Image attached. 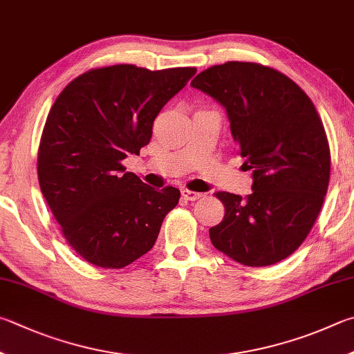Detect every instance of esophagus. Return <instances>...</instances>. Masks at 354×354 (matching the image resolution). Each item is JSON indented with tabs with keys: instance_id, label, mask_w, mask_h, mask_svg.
<instances>
[{
	"instance_id": "esophagus-1",
	"label": "esophagus",
	"mask_w": 354,
	"mask_h": 354,
	"mask_svg": "<svg viewBox=\"0 0 354 354\" xmlns=\"http://www.w3.org/2000/svg\"><path fill=\"white\" fill-rule=\"evenodd\" d=\"M181 194H183V198L187 199V201H196V199L203 196V194H198V192L189 190V189H183Z\"/></svg>"
}]
</instances>
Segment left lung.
Returning <instances> with one entry per match:
<instances>
[{"instance_id":"1","label":"left lung","mask_w":354,"mask_h":354,"mask_svg":"<svg viewBox=\"0 0 354 354\" xmlns=\"http://www.w3.org/2000/svg\"><path fill=\"white\" fill-rule=\"evenodd\" d=\"M226 108L252 194L216 192L224 218L209 229L214 246L244 266H269L310 234L328 190L331 155L322 119L297 83L250 62H226L190 83Z\"/></svg>"}]
</instances>
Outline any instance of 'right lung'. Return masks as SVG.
Masks as SVG:
<instances>
[{"label":"right lung","instance_id":"right-lung-1","mask_svg":"<svg viewBox=\"0 0 354 354\" xmlns=\"http://www.w3.org/2000/svg\"><path fill=\"white\" fill-rule=\"evenodd\" d=\"M196 68L89 69L55 99L38 147L41 194L83 260L120 269L156 243L179 190H155L122 165L150 142L153 122Z\"/></svg>","mask_w":354,"mask_h":354}]
</instances>
